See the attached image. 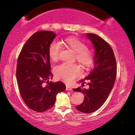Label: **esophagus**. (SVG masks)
<instances>
[{"mask_svg": "<svg viewBox=\"0 0 135 135\" xmlns=\"http://www.w3.org/2000/svg\"><path fill=\"white\" fill-rule=\"evenodd\" d=\"M66 90H67V91H70V90H73V88H72L71 87H70L69 86L67 85L66 86Z\"/></svg>", "mask_w": 135, "mask_h": 135, "instance_id": "1", "label": "esophagus"}]
</instances>
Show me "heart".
I'll use <instances>...</instances> for the list:
<instances>
[{
	"label": "heart",
	"instance_id": "1",
	"mask_svg": "<svg viewBox=\"0 0 135 135\" xmlns=\"http://www.w3.org/2000/svg\"><path fill=\"white\" fill-rule=\"evenodd\" d=\"M63 45L71 49L75 53L76 60L82 66L88 68L93 62V52L86 49V45L80 38L75 37L65 38L62 42ZM61 50V45L60 43L53 42L49 46V55L53 61H56L60 58ZM80 73V68L77 64L62 63L56 66L55 69V74L57 78L67 82H71Z\"/></svg>",
	"mask_w": 135,
	"mask_h": 135
}]
</instances>
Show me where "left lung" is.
I'll use <instances>...</instances> for the list:
<instances>
[{"mask_svg":"<svg viewBox=\"0 0 135 135\" xmlns=\"http://www.w3.org/2000/svg\"><path fill=\"white\" fill-rule=\"evenodd\" d=\"M95 47L94 67L90 73L80 82L88 81V89L74 88L84 95L82 104L75 107L84 113H91L102 106L113 88L117 75V64L112 48L100 37L94 34H86Z\"/></svg>","mask_w":135,"mask_h":135,"instance_id":"8db88e82","label":"left lung"}]
</instances>
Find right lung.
Listing matches in <instances>:
<instances>
[{
    "instance_id": "right-lung-1",
    "label": "right lung",
    "mask_w": 135,
    "mask_h": 135,
    "mask_svg": "<svg viewBox=\"0 0 135 135\" xmlns=\"http://www.w3.org/2000/svg\"><path fill=\"white\" fill-rule=\"evenodd\" d=\"M56 34L50 31L36 32L22 48L18 58L16 75L20 93L31 109L44 112L53 106L56 95L66 90L62 82L52 79L49 46Z\"/></svg>"
}]
</instances>
